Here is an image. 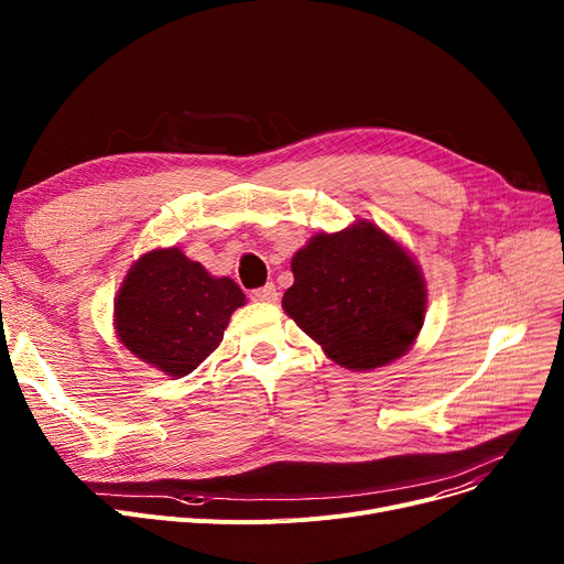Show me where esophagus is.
Listing matches in <instances>:
<instances>
[{"label": "esophagus", "instance_id": "obj_1", "mask_svg": "<svg viewBox=\"0 0 564 564\" xmlns=\"http://www.w3.org/2000/svg\"><path fill=\"white\" fill-rule=\"evenodd\" d=\"M251 297H253L256 302H276V300H279V292H276V285H274V283H267V285H262V288H256V290L251 292Z\"/></svg>", "mask_w": 564, "mask_h": 564}]
</instances>
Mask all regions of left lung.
I'll return each mask as SVG.
<instances>
[{
	"mask_svg": "<svg viewBox=\"0 0 564 564\" xmlns=\"http://www.w3.org/2000/svg\"><path fill=\"white\" fill-rule=\"evenodd\" d=\"M290 267L283 311L347 370L400 359L423 329L427 290L419 262L366 219L313 235Z\"/></svg>",
	"mask_w": 564,
	"mask_h": 564,
	"instance_id": "obj_1",
	"label": "left lung"
}]
</instances>
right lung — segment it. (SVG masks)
Instances as JSON below:
<instances>
[{
    "label": "right lung",
    "instance_id": "right-lung-1",
    "mask_svg": "<svg viewBox=\"0 0 564 564\" xmlns=\"http://www.w3.org/2000/svg\"><path fill=\"white\" fill-rule=\"evenodd\" d=\"M247 297L232 279L207 274L181 249H153L132 267L113 300L116 336L137 359L169 377L196 370L224 340Z\"/></svg>",
    "mask_w": 564,
    "mask_h": 564
}]
</instances>
